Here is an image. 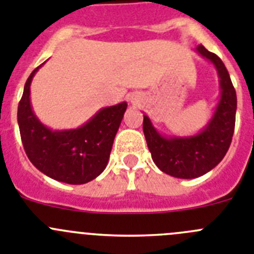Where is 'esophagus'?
I'll list each match as a JSON object with an SVG mask.
<instances>
[{
  "label": "esophagus",
  "mask_w": 254,
  "mask_h": 254,
  "mask_svg": "<svg viewBox=\"0 0 254 254\" xmlns=\"http://www.w3.org/2000/svg\"><path fill=\"white\" fill-rule=\"evenodd\" d=\"M128 100L132 103V104H134V103L138 102V98H137V95H134V94H132V95H129Z\"/></svg>",
  "instance_id": "esophagus-1"
}]
</instances>
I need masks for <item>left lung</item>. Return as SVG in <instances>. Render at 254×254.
Masks as SVG:
<instances>
[{
	"instance_id": "1",
	"label": "left lung",
	"mask_w": 254,
	"mask_h": 254,
	"mask_svg": "<svg viewBox=\"0 0 254 254\" xmlns=\"http://www.w3.org/2000/svg\"><path fill=\"white\" fill-rule=\"evenodd\" d=\"M197 53L216 67L220 77L219 104L214 116L202 131L190 137H164L143 116V133L151 158L161 172L176 178L192 179L214 169L223 160L232 143L235 127L237 94L223 61L208 52L202 44Z\"/></svg>"
}]
</instances>
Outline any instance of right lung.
Listing matches in <instances>:
<instances>
[{
	"label": "right lung",
	"mask_w": 254,
	"mask_h": 254,
	"mask_svg": "<svg viewBox=\"0 0 254 254\" xmlns=\"http://www.w3.org/2000/svg\"><path fill=\"white\" fill-rule=\"evenodd\" d=\"M39 67L26 80L17 108L24 149L33 165L46 176L68 185H84L107 167L127 103L103 108L78 128L52 131L40 123L30 104V84Z\"/></svg>",
	"instance_id": "add662e5"
}]
</instances>
